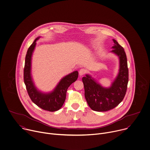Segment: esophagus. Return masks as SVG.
Returning a JSON list of instances; mask_svg holds the SVG:
<instances>
[{
	"mask_svg": "<svg viewBox=\"0 0 150 150\" xmlns=\"http://www.w3.org/2000/svg\"><path fill=\"white\" fill-rule=\"evenodd\" d=\"M87 72V70L84 69H81L80 70H79V75L80 76H83Z\"/></svg>",
	"mask_w": 150,
	"mask_h": 150,
	"instance_id": "esophagus-1",
	"label": "esophagus"
}]
</instances>
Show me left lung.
I'll return each mask as SVG.
<instances>
[{
	"mask_svg": "<svg viewBox=\"0 0 150 150\" xmlns=\"http://www.w3.org/2000/svg\"><path fill=\"white\" fill-rule=\"evenodd\" d=\"M112 40L114 45L111 52L118 57L120 68L111 86L104 87L88 74L82 78L86 100L89 107L96 111H107L115 108L122 101L127 89L128 69L126 54L123 47Z\"/></svg>",
	"mask_w": 150,
	"mask_h": 150,
	"instance_id": "1",
	"label": "left lung"
}]
</instances>
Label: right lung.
<instances>
[{
    "label": "right lung",
    "instance_id": "1",
    "mask_svg": "<svg viewBox=\"0 0 150 150\" xmlns=\"http://www.w3.org/2000/svg\"><path fill=\"white\" fill-rule=\"evenodd\" d=\"M40 37L37 38L28 50L24 67V82L32 101L43 110L53 112L59 110L63 105L67 88L77 80L79 73L75 71L64 77L52 92L44 93L39 91L35 87L32 77L31 61L36 41Z\"/></svg>",
    "mask_w": 150,
    "mask_h": 150
}]
</instances>
